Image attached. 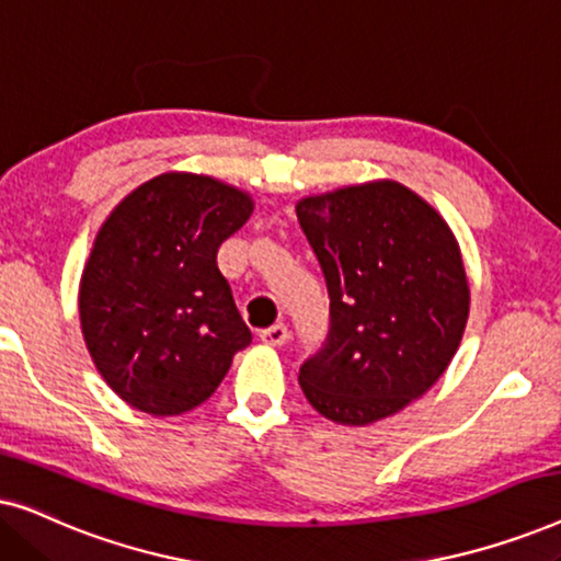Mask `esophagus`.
I'll return each mask as SVG.
<instances>
[{
    "label": "esophagus",
    "mask_w": 561,
    "mask_h": 561,
    "mask_svg": "<svg viewBox=\"0 0 561 561\" xmlns=\"http://www.w3.org/2000/svg\"><path fill=\"white\" fill-rule=\"evenodd\" d=\"M288 327L286 324H273L267 329H260V340L265 344H273V347H280V344H286L288 340Z\"/></svg>",
    "instance_id": "esophagus-1"
}]
</instances>
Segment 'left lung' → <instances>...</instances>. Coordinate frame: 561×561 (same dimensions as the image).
I'll return each mask as SVG.
<instances>
[{"instance_id": "obj_1", "label": "left lung", "mask_w": 561, "mask_h": 561, "mask_svg": "<svg viewBox=\"0 0 561 561\" xmlns=\"http://www.w3.org/2000/svg\"><path fill=\"white\" fill-rule=\"evenodd\" d=\"M298 225L329 294V332L298 370L321 416L367 426L442 378L462 340L470 288L455 234L396 181L309 196Z\"/></svg>"}]
</instances>
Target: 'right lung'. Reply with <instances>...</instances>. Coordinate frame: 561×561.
Returning <instances> with one entry per match:
<instances>
[{
    "label": "right lung",
    "instance_id": "add662e5",
    "mask_svg": "<svg viewBox=\"0 0 561 561\" xmlns=\"http://www.w3.org/2000/svg\"><path fill=\"white\" fill-rule=\"evenodd\" d=\"M250 214L252 198L227 183L163 173L99 229L81 275V329L106 386L133 409H196L252 342L217 267L219 244Z\"/></svg>",
    "mask_w": 561,
    "mask_h": 561
}]
</instances>
